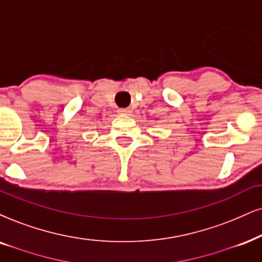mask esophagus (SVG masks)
<instances>
[{
    "mask_svg": "<svg viewBox=\"0 0 262 262\" xmlns=\"http://www.w3.org/2000/svg\"><path fill=\"white\" fill-rule=\"evenodd\" d=\"M119 113H120V114H128V113H130V109H127V108L119 109Z\"/></svg>",
    "mask_w": 262,
    "mask_h": 262,
    "instance_id": "esophagus-1",
    "label": "esophagus"
}]
</instances>
